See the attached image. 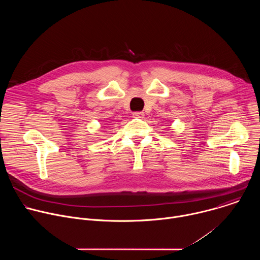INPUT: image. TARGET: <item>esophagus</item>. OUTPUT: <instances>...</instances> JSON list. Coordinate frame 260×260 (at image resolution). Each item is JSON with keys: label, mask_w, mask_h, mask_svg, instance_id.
Here are the masks:
<instances>
[{"label": "esophagus", "mask_w": 260, "mask_h": 260, "mask_svg": "<svg viewBox=\"0 0 260 260\" xmlns=\"http://www.w3.org/2000/svg\"><path fill=\"white\" fill-rule=\"evenodd\" d=\"M133 116L136 118H144L145 114H144V112H134Z\"/></svg>", "instance_id": "obj_1"}]
</instances>
